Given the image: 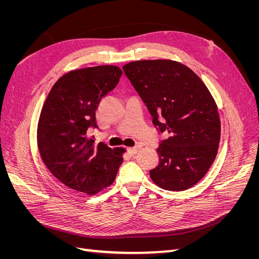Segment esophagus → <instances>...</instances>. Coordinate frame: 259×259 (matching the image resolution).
Returning a JSON list of instances; mask_svg holds the SVG:
<instances>
[{
  "instance_id": "34e87169",
  "label": "esophagus",
  "mask_w": 259,
  "mask_h": 259,
  "mask_svg": "<svg viewBox=\"0 0 259 259\" xmlns=\"http://www.w3.org/2000/svg\"><path fill=\"white\" fill-rule=\"evenodd\" d=\"M139 150V147H133V148H128L127 149V152L131 154V155H134L138 152Z\"/></svg>"
}]
</instances>
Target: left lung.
<instances>
[{
  "instance_id": "1",
  "label": "left lung",
  "mask_w": 259,
  "mask_h": 259,
  "mask_svg": "<svg viewBox=\"0 0 259 259\" xmlns=\"http://www.w3.org/2000/svg\"><path fill=\"white\" fill-rule=\"evenodd\" d=\"M142 97L161 140L159 165L150 170L155 185L169 191L189 189L213 164L221 139V120L214 98L200 77L180 62L138 60L123 66Z\"/></svg>"
}]
</instances>
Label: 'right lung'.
I'll return each mask as SVG.
<instances>
[{
  "label": "right lung",
  "mask_w": 259,
  "mask_h": 259,
  "mask_svg": "<svg viewBox=\"0 0 259 259\" xmlns=\"http://www.w3.org/2000/svg\"><path fill=\"white\" fill-rule=\"evenodd\" d=\"M122 70L97 66L73 70L54 84L37 124V147L46 167L71 190L93 195L110 186L123 163L124 149L95 145L100 100L120 81Z\"/></svg>",
  "instance_id": "add662e5"
}]
</instances>
